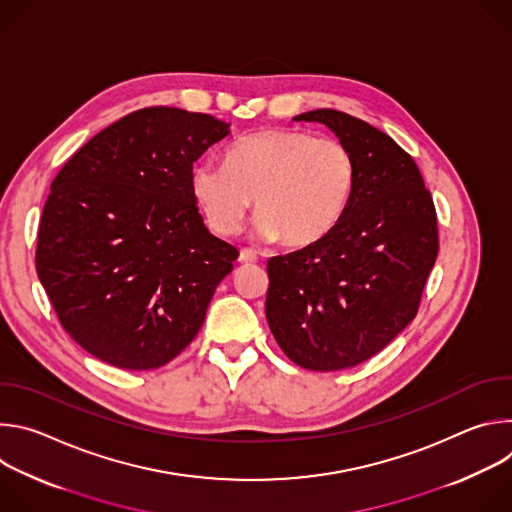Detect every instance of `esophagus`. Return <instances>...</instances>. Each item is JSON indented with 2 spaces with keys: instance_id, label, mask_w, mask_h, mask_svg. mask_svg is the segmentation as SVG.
<instances>
[{
  "instance_id": "obj_1",
  "label": "esophagus",
  "mask_w": 512,
  "mask_h": 512,
  "mask_svg": "<svg viewBox=\"0 0 512 512\" xmlns=\"http://www.w3.org/2000/svg\"><path fill=\"white\" fill-rule=\"evenodd\" d=\"M257 261V253L253 249H241L239 253V263L243 265H249V263H255Z\"/></svg>"
}]
</instances>
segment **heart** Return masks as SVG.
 Listing matches in <instances>:
<instances>
[{
  "label": "heart",
  "mask_w": 512,
  "mask_h": 512,
  "mask_svg": "<svg viewBox=\"0 0 512 512\" xmlns=\"http://www.w3.org/2000/svg\"><path fill=\"white\" fill-rule=\"evenodd\" d=\"M356 168L340 139L294 127H273L233 143L225 166L192 170V196L208 227L233 235L255 198V233L287 247L328 237L350 202Z\"/></svg>",
  "instance_id": "obj_1"
}]
</instances>
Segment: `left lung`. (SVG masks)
I'll list each match as a JSON object with an SVG mask.
<instances>
[{"instance_id": "1", "label": "left lung", "mask_w": 512, "mask_h": 512, "mask_svg": "<svg viewBox=\"0 0 512 512\" xmlns=\"http://www.w3.org/2000/svg\"><path fill=\"white\" fill-rule=\"evenodd\" d=\"M294 121L324 123L350 150L356 180L328 237L267 261L265 316L302 369H350L415 318L440 249L435 206L417 164L387 133L336 109Z\"/></svg>"}]
</instances>
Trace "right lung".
I'll list each match as a JSON object with an SVG mask.
<instances>
[{
  "instance_id": "1",
  "label": "right lung",
  "mask_w": 512,
  "mask_h": 512,
  "mask_svg": "<svg viewBox=\"0 0 512 512\" xmlns=\"http://www.w3.org/2000/svg\"><path fill=\"white\" fill-rule=\"evenodd\" d=\"M229 133L206 113L139 109L89 139L52 180L36 271L62 328L95 358L158 369L198 334L239 251L204 227L190 178Z\"/></svg>"
}]
</instances>
